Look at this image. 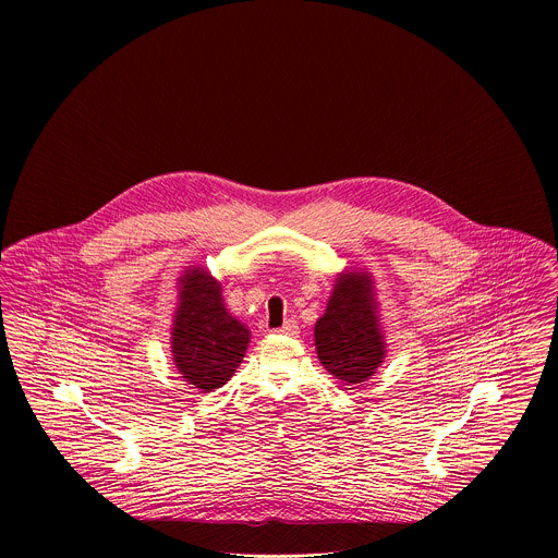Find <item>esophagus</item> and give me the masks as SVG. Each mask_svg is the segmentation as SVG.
Masks as SVG:
<instances>
[{
  "label": "esophagus",
  "instance_id": "esophagus-1",
  "mask_svg": "<svg viewBox=\"0 0 558 558\" xmlns=\"http://www.w3.org/2000/svg\"><path fill=\"white\" fill-rule=\"evenodd\" d=\"M274 332H276V335H287V337H294V335L299 332V326H296V322H294V319H289V322H284L280 328H276Z\"/></svg>",
  "mask_w": 558,
  "mask_h": 558
}]
</instances>
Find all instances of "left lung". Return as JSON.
<instances>
[{
    "instance_id": "obj_1",
    "label": "left lung",
    "mask_w": 558,
    "mask_h": 558,
    "mask_svg": "<svg viewBox=\"0 0 558 558\" xmlns=\"http://www.w3.org/2000/svg\"><path fill=\"white\" fill-rule=\"evenodd\" d=\"M319 364L347 385H364L387 357L374 280L366 269H343L314 326Z\"/></svg>"
}]
</instances>
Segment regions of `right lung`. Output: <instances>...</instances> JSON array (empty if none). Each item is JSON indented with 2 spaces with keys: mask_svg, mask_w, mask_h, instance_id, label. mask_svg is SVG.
<instances>
[{
  "mask_svg": "<svg viewBox=\"0 0 558 558\" xmlns=\"http://www.w3.org/2000/svg\"><path fill=\"white\" fill-rule=\"evenodd\" d=\"M248 343L251 330L228 312L221 282L207 267H187L178 278L171 326V355L182 378L211 393L234 376Z\"/></svg>",
  "mask_w": 558,
  "mask_h": 558,
  "instance_id": "obj_1",
  "label": "right lung"
}]
</instances>
